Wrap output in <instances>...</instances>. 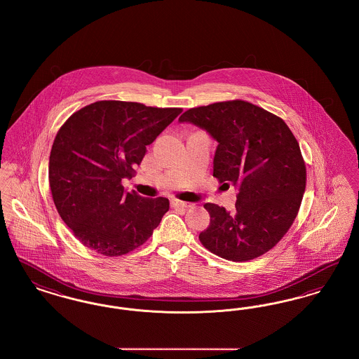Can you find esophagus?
Listing matches in <instances>:
<instances>
[{
  "label": "esophagus",
  "instance_id": "obj_1",
  "mask_svg": "<svg viewBox=\"0 0 359 359\" xmlns=\"http://www.w3.org/2000/svg\"><path fill=\"white\" fill-rule=\"evenodd\" d=\"M171 205L172 207H175V208H187V207H189V203L177 201V199H172Z\"/></svg>",
  "mask_w": 359,
  "mask_h": 359
}]
</instances>
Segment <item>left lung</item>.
Instances as JSON below:
<instances>
[{"label": "left lung", "instance_id": "8db88e82", "mask_svg": "<svg viewBox=\"0 0 359 359\" xmlns=\"http://www.w3.org/2000/svg\"><path fill=\"white\" fill-rule=\"evenodd\" d=\"M179 122L217 141L212 175L238 188L236 210L205 203L211 221L199 234L205 249L230 261L259 257L284 237L306 189V165L287 123L245 101L189 109Z\"/></svg>", "mask_w": 359, "mask_h": 359}]
</instances>
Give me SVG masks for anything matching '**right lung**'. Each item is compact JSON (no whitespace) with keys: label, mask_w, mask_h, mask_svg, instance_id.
I'll return each instance as SVG.
<instances>
[{"label":"right lung","mask_w":359,"mask_h":359,"mask_svg":"<svg viewBox=\"0 0 359 359\" xmlns=\"http://www.w3.org/2000/svg\"><path fill=\"white\" fill-rule=\"evenodd\" d=\"M182 113L177 107L100 101L74 113L55 137L48 177L62 219L85 246L122 256L149 238L170 210L167 198L126 192L122 179Z\"/></svg>","instance_id":"right-lung-1"}]
</instances>
